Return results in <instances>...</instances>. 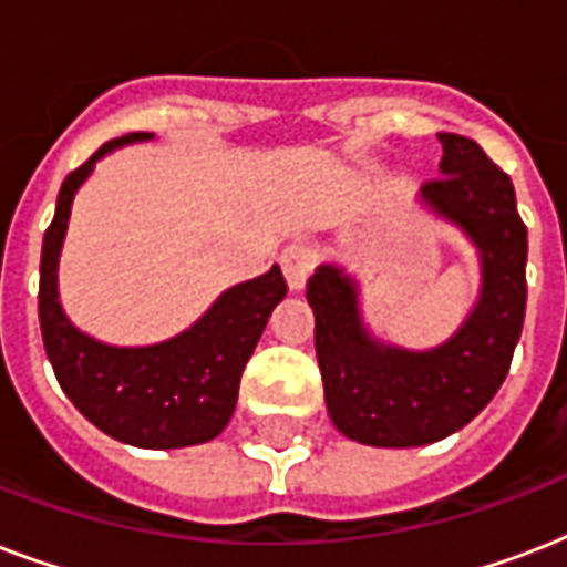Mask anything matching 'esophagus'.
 Listing matches in <instances>:
<instances>
[{"label": "esophagus", "instance_id": "esophagus-1", "mask_svg": "<svg viewBox=\"0 0 567 567\" xmlns=\"http://www.w3.org/2000/svg\"><path fill=\"white\" fill-rule=\"evenodd\" d=\"M279 265H282L288 285H291L293 291H300L306 279L311 276V270H315V265H318V249L311 247L309 240H293V244L282 249Z\"/></svg>", "mask_w": 567, "mask_h": 567}]
</instances>
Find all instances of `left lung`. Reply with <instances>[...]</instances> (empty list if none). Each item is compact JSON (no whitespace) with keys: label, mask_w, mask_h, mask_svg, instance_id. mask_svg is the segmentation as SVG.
I'll return each instance as SVG.
<instances>
[{"label":"left lung","mask_w":567,"mask_h":567,"mask_svg":"<svg viewBox=\"0 0 567 567\" xmlns=\"http://www.w3.org/2000/svg\"><path fill=\"white\" fill-rule=\"evenodd\" d=\"M439 141L441 176L423 196L483 249L480 306L458 336L432 353L377 347L347 276L320 267L306 285L329 417L347 439L373 447H421L474 421L509 373L524 329L527 226L512 179L471 137L441 132Z\"/></svg>","instance_id":"8db88e82"}]
</instances>
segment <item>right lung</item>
Instances as JSON below:
<instances>
[{"label":"right lung","instance_id":"1","mask_svg":"<svg viewBox=\"0 0 567 567\" xmlns=\"http://www.w3.org/2000/svg\"><path fill=\"white\" fill-rule=\"evenodd\" d=\"M146 137L153 135L132 132L114 137L82 167L66 173L55 217L43 235L38 318L58 385L93 426L132 447L173 450L212 441L229 423L240 373L288 285L282 270L270 267L265 276L229 288L188 332L137 350L100 344L64 318L55 270L75 188L87 179L100 155Z\"/></svg>","mask_w":567,"mask_h":567}]
</instances>
